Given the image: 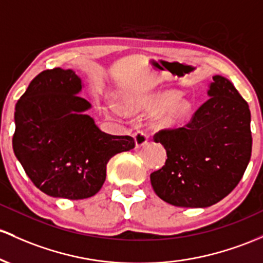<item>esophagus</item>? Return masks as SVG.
<instances>
[{
    "label": "esophagus",
    "mask_w": 263,
    "mask_h": 263,
    "mask_svg": "<svg viewBox=\"0 0 263 263\" xmlns=\"http://www.w3.org/2000/svg\"><path fill=\"white\" fill-rule=\"evenodd\" d=\"M134 137H135V141H136L137 147H142L143 145H146L147 141H148V134H147L146 131H143V129L135 132Z\"/></svg>",
    "instance_id": "esophagus-1"
}]
</instances>
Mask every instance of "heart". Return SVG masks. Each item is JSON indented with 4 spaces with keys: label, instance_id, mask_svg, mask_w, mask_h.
<instances>
[{
    "label": "heart",
    "instance_id": "b5f03b06",
    "mask_svg": "<svg viewBox=\"0 0 263 263\" xmlns=\"http://www.w3.org/2000/svg\"><path fill=\"white\" fill-rule=\"evenodd\" d=\"M176 99H177V95L175 92H164L149 103V109H152L154 112H160L168 107L163 122L166 125H176L182 121L190 111L189 102L183 100L176 101Z\"/></svg>",
    "mask_w": 263,
    "mask_h": 263
}]
</instances>
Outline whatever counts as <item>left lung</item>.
<instances>
[{
	"label": "left lung",
	"mask_w": 263,
	"mask_h": 263,
	"mask_svg": "<svg viewBox=\"0 0 263 263\" xmlns=\"http://www.w3.org/2000/svg\"><path fill=\"white\" fill-rule=\"evenodd\" d=\"M210 99L178 128L155 134L167 160L152 172L156 195L177 207H210L233 191L252 151L251 112L235 86L213 77Z\"/></svg>",
	"instance_id": "obj_1"
}]
</instances>
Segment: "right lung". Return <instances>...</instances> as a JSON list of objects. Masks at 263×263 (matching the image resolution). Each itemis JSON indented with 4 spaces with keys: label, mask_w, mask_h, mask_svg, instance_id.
<instances>
[{
    "label": "right lung",
    "mask_w": 263,
    "mask_h": 263,
    "mask_svg": "<svg viewBox=\"0 0 263 263\" xmlns=\"http://www.w3.org/2000/svg\"><path fill=\"white\" fill-rule=\"evenodd\" d=\"M80 77L72 70L42 71L17 101L12 146L34 186L52 197L82 200L106 180L109 158L136 145L131 136L102 132L83 112Z\"/></svg>",
    "instance_id": "right-lung-1"
}]
</instances>
